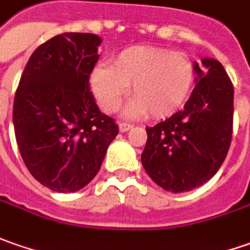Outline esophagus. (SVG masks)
<instances>
[{
	"label": "esophagus",
	"mask_w": 250,
	"mask_h": 250,
	"mask_svg": "<svg viewBox=\"0 0 250 250\" xmlns=\"http://www.w3.org/2000/svg\"><path fill=\"white\" fill-rule=\"evenodd\" d=\"M133 127V125H130V123H125V122H123V123H120L119 125V130L122 131V133H125V131H128L130 128Z\"/></svg>",
	"instance_id": "1"
}]
</instances>
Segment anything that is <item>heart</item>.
I'll list each match as a JSON object with an SVG mask.
<instances>
[{"mask_svg":"<svg viewBox=\"0 0 250 250\" xmlns=\"http://www.w3.org/2000/svg\"><path fill=\"white\" fill-rule=\"evenodd\" d=\"M99 106L112 113L128 95L134 98L128 116L149 113L155 119L174 115L185 105L196 83L189 56L156 47H130L115 56L112 66H97L90 77Z\"/></svg>","mask_w":250,"mask_h":250,"instance_id":"b5f03b06","label":"heart"}]
</instances>
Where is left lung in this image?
I'll return each mask as SVG.
<instances>
[{"mask_svg":"<svg viewBox=\"0 0 250 250\" xmlns=\"http://www.w3.org/2000/svg\"><path fill=\"white\" fill-rule=\"evenodd\" d=\"M195 62L196 84L183 110L146 127L141 155L152 180L170 192H187L217 173L232 140L234 85L219 61Z\"/></svg>","mask_w":250,"mask_h":250,"instance_id":"left-lung-1","label":"left lung"}]
</instances>
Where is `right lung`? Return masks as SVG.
<instances>
[{
  "label": "right lung",
  "mask_w": 250,
  "mask_h": 250,
  "mask_svg": "<svg viewBox=\"0 0 250 250\" xmlns=\"http://www.w3.org/2000/svg\"><path fill=\"white\" fill-rule=\"evenodd\" d=\"M101 42L91 33L48 40L31 54L15 94L13 127L23 162L56 192H76L88 184L119 134L90 88Z\"/></svg>",
  "instance_id": "1"
}]
</instances>
